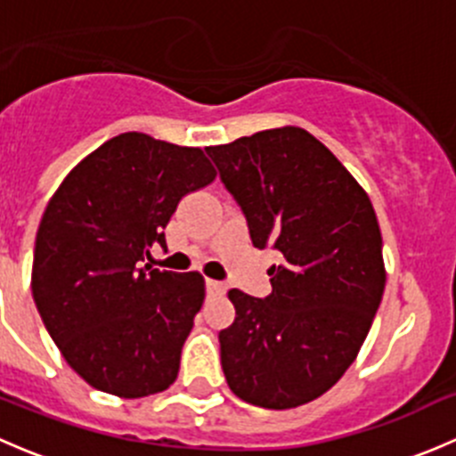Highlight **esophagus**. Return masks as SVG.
I'll return each instance as SVG.
<instances>
[{"mask_svg":"<svg viewBox=\"0 0 456 456\" xmlns=\"http://www.w3.org/2000/svg\"><path fill=\"white\" fill-rule=\"evenodd\" d=\"M224 282H218V280H207V293L209 296H223L224 293Z\"/></svg>","mask_w":456,"mask_h":456,"instance_id":"34e87169","label":"esophagus"}]
</instances>
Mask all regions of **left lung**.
I'll use <instances>...</instances> for the list:
<instances>
[{"label":"left lung","mask_w":456,"mask_h":456,"mask_svg":"<svg viewBox=\"0 0 456 456\" xmlns=\"http://www.w3.org/2000/svg\"><path fill=\"white\" fill-rule=\"evenodd\" d=\"M257 249L282 254L269 297L227 293L220 330L229 388L269 411L309 403L355 362L386 287L381 232L364 187L311 132L262 130L207 147Z\"/></svg>","instance_id":"1"}]
</instances>
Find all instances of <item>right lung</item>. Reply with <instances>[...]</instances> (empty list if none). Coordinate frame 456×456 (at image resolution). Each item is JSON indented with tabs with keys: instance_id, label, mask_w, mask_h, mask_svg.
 Returning <instances> with one entry per match:
<instances>
[{
	"instance_id": "1",
	"label": "right lung",
	"mask_w": 456,
	"mask_h": 456,
	"mask_svg": "<svg viewBox=\"0 0 456 456\" xmlns=\"http://www.w3.org/2000/svg\"><path fill=\"white\" fill-rule=\"evenodd\" d=\"M214 181L200 147L126 132L90 151L50 199L32 297L63 360L96 390L141 399L176 381L205 278L141 262L165 247L183 196Z\"/></svg>"
}]
</instances>
